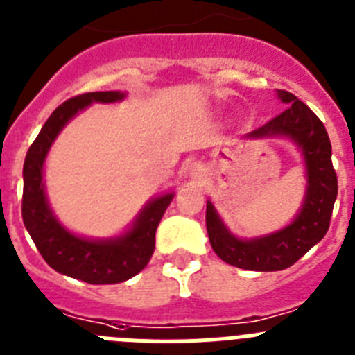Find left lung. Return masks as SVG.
I'll return each mask as SVG.
<instances>
[{
	"mask_svg": "<svg viewBox=\"0 0 355 355\" xmlns=\"http://www.w3.org/2000/svg\"><path fill=\"white\" fill-rule=\"evenodd\" d=\"M279 98L288 105V109L266 125L252 130L248 137L288 135L302 148L309 186L297 220L275 234L243 241L225 229L211 202L205 212L212 250L227 264L243 270L279 271L293 266L323 239L338 196V177L332 166V148L325 126L295 94L279 91Z\"/></svg>",
	"mask_w": 355,
	"mask_h": 355,
	"instance_id": "obj_1",
	"label": "left lung"
}]
</instances>
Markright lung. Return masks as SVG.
<instances>
[{"label":"right lung","instance_id":"obj_1","mask_svg":"<svg viewBox=\"0 0 355 355\" xmlns=\"http://www.w3.org/2000/svg\"><path fill=\"white\" fill-rule=\"evenodd\" d=\"M118 91L85 92L58 105L28 148L23 166V221L42 259L58 273L89 284H118L137 275L155 250V232L173 195L159 196L146 205L125 236L109 241H89L67 232L55 220L46 202L42 164L49 146L62 126L92 101L123 100Z\"/></svg>","mask_w":355,"mask_h":355}]
</instances>
